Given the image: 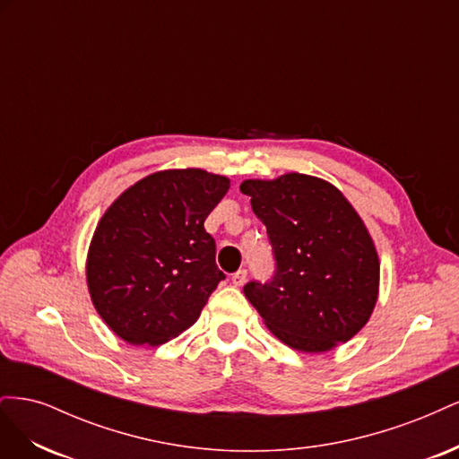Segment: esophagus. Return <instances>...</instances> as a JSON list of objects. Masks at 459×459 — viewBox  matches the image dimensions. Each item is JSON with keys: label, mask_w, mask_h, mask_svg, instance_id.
Wrapping results in <instances>:
<instances>
[{"label": "esophagus", "mask_w": 459, "mask_h": 459, "mask_svg": "<svg viewBox=\"0 0 459 459\" xmlns=\"http://www.w3.org/2000/svg\"><path fill=\"white\" fill-rule=\"evenodd\" d=\"M245 281H247V270H245V268H243V270H238V272H235V273L231 275V283H233L235 287H241Z\"/></svg>", "instance_id": "esophagus-1"}]
</instances>
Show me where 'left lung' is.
<instances>
[{
  "label": "left lung",
  "mask_w": 459,
  "mask_h": 459,
  "mask_svg": "<svg viewBox=\"0 0 459 459\" xmlns=\"http://www.w3.org/2000/svg\"><path fill=\"white\" fill-rule=\"evenodd\" d=\"M275 260L266 283L243 290L273 335L290 349L325 352L366 325L379 290V258L352 204L304 174L245 179Z\"/></svg>",
  "instance_id": "8db88e82"
}]
</instances>
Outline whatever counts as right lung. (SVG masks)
I'll return each mask as SVG.
<instances>
[{
	"mask_svg": "<svg viewBox=\"0 0 459 459\" xmlns=\"http://www.w3.org/2000/svg\"><path fill=\"white\" fill-rule=\"evenodd\" d=\"M230 179L199 169L151 174L97 224L88 287L103 322L130 344H162L197 322L226 273L204 220Z\"/></svg>",
	"mask_w": 459,
	"mask_h": 459,
	"instance_id": "1",
	"label": "right lung"
}]
</instances>
